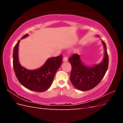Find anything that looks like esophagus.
Instances as JSON below:
<instances>
[{
  "label": "esophagus",
  "mask_w": 123,
  "mask_h": 123,
  "mask_svg": "<svg viewBox=\"0 0 123 123\" xmlns=\"http://www.w3.org/2000/svg\"><path fill=\"white\" fill-rule=\"evenodd\" d=\"M68 61V57L67 56H65L63 58V61L64 62H67Z\"/></svg>",
  "instance_id": "34e87169"
}]
</instances>
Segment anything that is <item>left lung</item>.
Masks as SVG:
<instances>
[{"mask_svg":"<svg viewBox=\"0 0 123 123\" xmlns=\"http://www.w3.org/2000/svg\"><path fill=\"white\" fill-rule=\"evenodd\" d=\"M99 37V35H96ZM104 49L103 61L92 67L84 64L79 54H73L69 61L72 66L70 81L73 86L80 91L90 90L96 87L102 80L107 72L109 58L106 43L102 40Z\"/></svg>","mask_w":123,"mask_h":123,"instance_id":"left-lung-1","label":"left lung"}]
</instances>
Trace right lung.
Masks as SVG:
<instances>
[{"instance_id": "1", "label": "right lung", "mask_w": 123, "mask_h": 123, "mask_svg": "<svg viewBox=\"0 0 123 123\" xmlns=\"http://www.w3.org/2000/svg\"><path fill=\"white\" fill-rule=\"evenodd\" d=\"M28 34L22 37L25 38ZM20 39L14 48L13 53V65L14 72L19 83L30 90L42 92L47 90L52 83L57 70L61 66L62 56L48 58L44 64L38 69L28 70L22 66L18 58V48Z\"/></svg>"}]
</instances>
